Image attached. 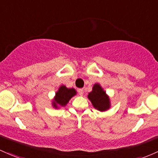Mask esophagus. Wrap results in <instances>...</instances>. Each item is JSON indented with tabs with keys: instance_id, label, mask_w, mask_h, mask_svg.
<instances>
[{
	"instance_id": "esophagus-1",
	"label": "esophagus",
	"mask_w": 158,
	"mask_h": 158,
	"mask_svg": "<svg viewBox=\"0 0 158 158\" xmlns=\"http://www.w3.org/2000/svg\"><path fill=\"white\" fill-rule=\"evenodd\" d=\"M78 91H79V94L80 96H82L83 94H84V90H83V88H79V90H78Z\"/></svg>"
}]
</instances>
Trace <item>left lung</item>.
Here are the masks:
<instances>
[{
	"label": "left lung",
	"mask_w": 158,
	"mask_h": 158,
	"mask_svg": "<svg viewBox=\"0 0 158 158\" xmlns=\"http://www.w3.org/2000/svg\"><path fill=\"white\" fill-rule=\"evenodd\" d=\"M88 98L91 102L93 106L100 112L108 110L111 106L110 97L99 83L94 85L92 91L88 93Z\"/></svg>",
	"instance_id": "8db88e82"
}]
</instances>
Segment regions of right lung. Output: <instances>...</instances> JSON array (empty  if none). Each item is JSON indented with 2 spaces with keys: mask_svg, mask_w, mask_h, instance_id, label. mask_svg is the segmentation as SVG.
Wrapping results in <instances>:
<instances>
[{
  "mask_svg": "<svg viewBox=\"0 0 158 158\" xmlns=\"http://www.w3.org/2000/svg\"><path fill=\"white\" fill-rule=\"evenodd\" d=\"M76 94L77 93L74 88H68L64 85H60L52 100V106L55 109H59L60 107L65 106L70 99L75 96Z\"/></svg>",
  "mask_w": 158,
  "mask_h": 158,
  "instance_id": "add662e5",
  "label": "right lung"
}]
</instances>
